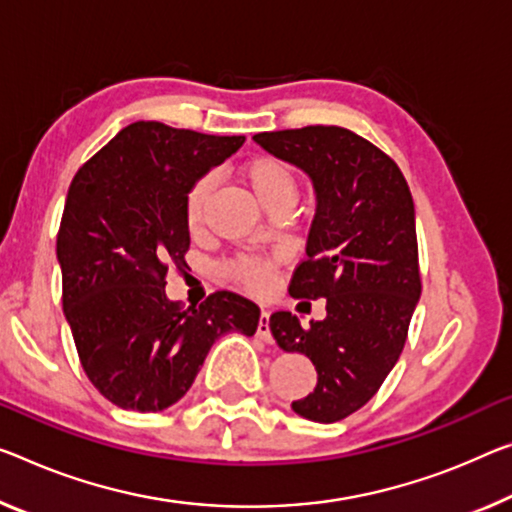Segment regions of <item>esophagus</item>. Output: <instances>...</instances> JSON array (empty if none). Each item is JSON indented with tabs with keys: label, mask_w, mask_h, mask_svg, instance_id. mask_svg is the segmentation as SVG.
<instances>
[{
	"label": "esophagus",
	"mask_w": 512,
	"mask_h": 512,
	"mask_svg": "<svg viewBox=\"0 0 512 512\" xmlns=\"http://www.w3.org/2000/svg\"><path fill=\"white\" fill-rule=\"evenodd\" d=\"M256 334L261 336V338H265V341H270V338H272V334H270V313H267V311H261V318H258Z\"/></svg>",
	"instance_id": "34e87169"
}]
</instances>
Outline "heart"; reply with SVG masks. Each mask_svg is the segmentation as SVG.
Instances as JSON below:
<instances>
[{
	"label": "heart",
	"mask_w": 512,
	"mask_h": 512,
	"mask_svg": "<svg viewBox=\"0 0 512 512\" xmlns=\"http://www.w3.org/2000/svg\"><path fill=\"white\" fill-rule=\"evenodd\" d=\"M242 176H245L249 187L265 208L281 206V203L293 206L297 192H300V180H297L295 169L274 155H258L254 160H249L245 169H242ZM212 187H215V174H203L194 180L190 192H187L185 219L190 229H196L203 222V210H206ZM224 272L235 283H240L242 288L251 290V293H263L272 281L270 261H263V258L256 256L235 258V261L224 267Z\"/></svg>",
	"instance_id": "heart-1"
}]
</instances>
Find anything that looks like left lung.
Wrapping results in <instances>:
<instances>
[{"label": "left lung", "mask_w": 512, "mask_h": 512, "mask_svg": "<svg viewBox=\"0 0 512 512\" xmlns=\"http://www.w3.org/2000/svg\"><path fill=\"white\" fill-rule=\"evenodd\" d=\"M254 141L300 167L316 190L306 258L288 290L327 297V318L302 327L290 311H277L270 329L281 350L306 355L318 373L293 410L309 421H341L396 366L421 297L410 187L387 153L338 125L258 132Z\"/></svg>", "instance_id": "8db88e82"}]
</instances>
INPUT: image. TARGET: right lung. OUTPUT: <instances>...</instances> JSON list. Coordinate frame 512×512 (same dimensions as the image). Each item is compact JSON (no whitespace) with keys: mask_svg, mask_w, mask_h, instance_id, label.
Wrapping results in <instances>:
<instances>
[{"mask_svg":"<svg viewBox=\"0 0 512 512\" xmlns=\"http://www.w3.org/2000/svg\"><path fill=\"white\" fill-rule=\"evenodd\" d=\"M242 144L137 121L68 187L57 235L64 316L86 377L123 410H167L219 336L256 332L261 309L231 290L187 311L164 293L169 267L187 265V192Z\"/></svg>","mask_w":512,"mask_h":512,"instance_id":"obj_1","label":"right lung"}]
</instances>
